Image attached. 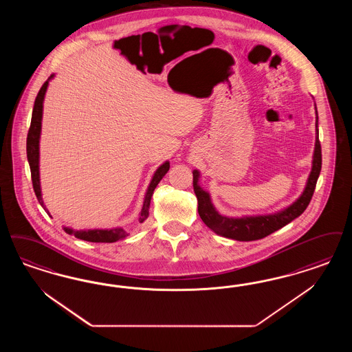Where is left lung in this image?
<instances>
[{"label":"left lung","mask_w":352,"mask_h":352,"mask_svg":"<svg viewBox=\"0 0 352 352\" xmlns=\"http://www.w3.org/2000/svg\"><path fill=\"white\" fill-rule=\"evenodd\" d=\"M317 122H318V116L316 120V126H318ZM316 132H317V136H316V148H314V155H313V166H311L308 183L302 195L298 197L292 206L274 214L242 217V219H232V217L221 216L212 206L210 194L199 186L197 183L199 171L194 170L192 186L197 197V212L203 223L214 233L226 239L255 241V239L267 237L268 234L274 233L275 230H279L283 226L295 220L296 217H298L309 206L316 184H317V179L320 177L321 166H322V153H321V142L318 139V128L316 129Z\"/></svg>","instance_id":"8db88e82"}]
</instances>
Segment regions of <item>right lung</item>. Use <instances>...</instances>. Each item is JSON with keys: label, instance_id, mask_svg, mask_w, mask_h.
<instances>
[{"label": "right lung", "instance_id": "right-lung-1", "mask_svg": "<svg viewBox=\"0 0 352 352\" xmlns=\"http://www.w3.org/2000/svg\"><path fill=\"white\" fill-rule=\"evenodd\" d=\"M52 78V76L42 85L36 98L34 103V109H32V116H31V124L28 128V141H26V151H28V160L30 164V170H31V181H32V187L35 191V195L38 197L41 206L47 211L44 203H43L42 191H41V181H39V138H41V129H42V115H43V99L44 94L48 86V81ZM170 164L166 161L165 164H162L153 175V179L148 187L146 195L144 199V204L141 208L140 216H139V221L144 223L148 216H149V206H151V199L153 195L157 184L164 178V175L169 171ZM64 230L68 234H74L77 239L89 241V242H116L119 239H126L129 234L126 230L122 228H113V229H94V230H77L74 232L73 229L69 228H64Z\"/></svg>", "mask_w": 352, "mask_h": 352}]
</instances>
